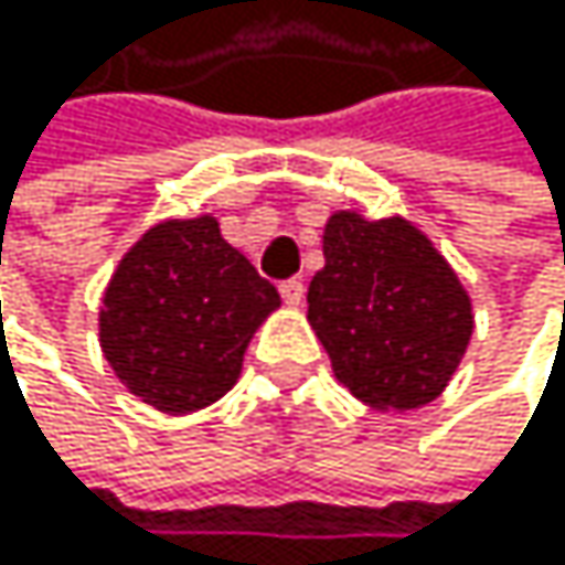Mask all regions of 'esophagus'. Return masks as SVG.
<instances>
[{"instance_id": "1", "label": "esophagus", "mask_w": 565, "mask_h": 565, "mask_svg": "<svg viewBox=\"0 0 565 565\" xmlns=\"http://www.w3.org/2000/svg\"><path fill=\"white\" fill-rule=\"evenodd\" d=\"M277 291H280V298H285L288 305H301V298H305V285L298 277H288V280H280L277 285Z\"/></svg>"}]
</instances>
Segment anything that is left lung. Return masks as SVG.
I'll list each match as a JSON object with an SVG mask.
<instances>
[{
  "label": "left lung",
  "mask_w": 565,
  "mask_h": 565,
  "mask_svg": "<svg viewBox=\"0 0 565 565\" xmlns=\"http://www.w3.org/2000/svg\"><path fill=\"white\" fill-rule=\"evenodd\" d=\"M308 321L339 383L376 409L440 396L475 329L468 291L417 226L345 210L324 226Z\"/></svg>",
  "instance_id": "left-lung-1"
}]
</instances>
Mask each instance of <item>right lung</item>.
Listing matches in <instances>:
<instances>
[{"label": "right lung", "mask_w": 565, "mask_h": 565, "mask_svg": "<svg viewBox=\"0 0 565 565\" xmlns=\"http://www.w3.org/2000/svg\"><path fill=\"white\" fill-rule=\"evenodd\" d=\"M277 288L220 236L213 216L151 226L125 254L100 308V349L118 380L162 414L216 403L241 376Z\"/></svg>", "instance_id": "right-lung-1"}]
</instances>
